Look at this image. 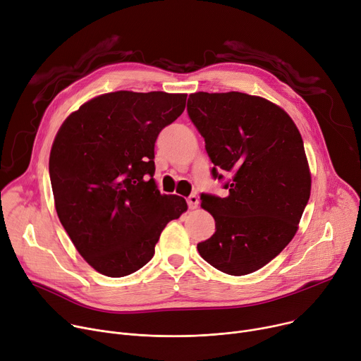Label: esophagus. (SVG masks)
Returning a JSON list of instances; mask_svg holds the SVG:
<instances>
[{"label":"esophagus","mask_w":361,"mask_h":361,"mask_svg":"<svg viewBox=\"0 0 361 361\" xmlns=\"http://www.w3.org/2000/svg\"><path fill=\"white\" fill-rule=\"evenodd\" d=\"M187 204L190 209H196L199 206V197L196 195H191L187 197Z\"/></svg>","instance_id":"34e87169"}]
</instances>
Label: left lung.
I'll return each instance as SVG.
<instances>
[{
    "mask_svg": "<svg viewBox=\"0 0 361 361\" xmlns=\"http://www.w3.org/2000/svg\"><path fill=\"white\" fill-rule=\"evenodd\" d=\"M187 113L204 137L212 177L225 197L202 193L216 231L200 255L231 276L259 270L292 241L310 196L302 136L290 116L244 92L190 94Z\"/></svg>",
    "mask_w": 361,
    "mask_h": 361,
    "instance_id": "1",
    "label": "left lung"
}]
</instances>
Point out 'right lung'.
<instances>
[{"mask_svg":"<svg viewBox=\"0 0 361 361\" xmlns=\"http://www.w3.org/2000/svg\"><path fill=\"white\" fill-rule=\"evenodd\" d=\"M187 94L116 91L82 104L61 126L49 176L59 221L90 266L109 277L142 269L165 225L187 210L154 181L155 142Z\"/></svg>","mask_w":361,"mask_h":361,"instance_id":"right-lung-1","label":"right lung"}]
</instances>
